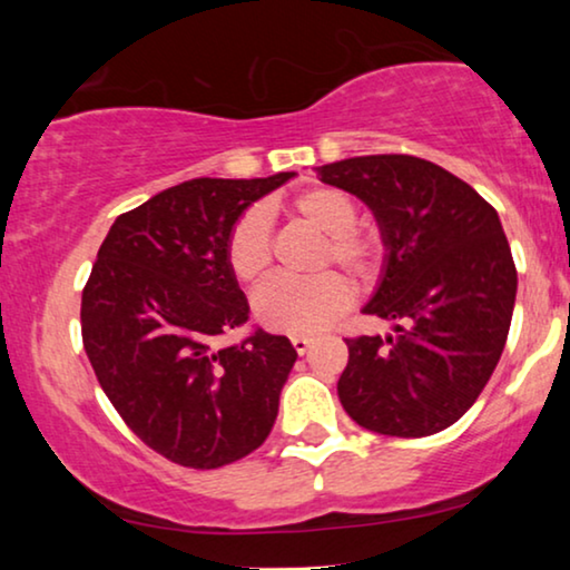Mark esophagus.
<instances>
[{"instance_id": "34e87169", "label": "esophagus", "mask_w": 570, "mask_h": 570, "mask_svg": "<svg viewBox=\"0 0 570 570\" xmlns=\"http://www.w3.org/2000/svg\"><path fill=\"white\" fill-rule=\"evenodd\" d=\"M291 342H293L295 353H298V355H306V353H308V347L314 345V340H311V337H303V334H295V337H291Z\"/></svg>"}]
</instances>
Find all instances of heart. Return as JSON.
<instances>
[{
	"label": "heart",
	"instance_id": "b5f03b06",
	"mask_svg": "<svg viewBox=\"0 0 570 570\" xmlns=\"http://www.w3.org/2000/svg\"><path fill=\"white\" fill-rule=\"evenodd\" d=\"M295 215L326 233L322 264L337 262L355 277L376 269L381 246L373 233L357 228V207L345 191L316 186L293 199ZM225 259L240 283H256L267 275L272 262V217L264 207H252L228 233ZM353 301L347 279L337 272L314 277H277L254 295V314L264 330L279 334H316L330 326Z\"/></svg>",
	"mask_w": 570,
	"mask_h": 570
}]
</instances>
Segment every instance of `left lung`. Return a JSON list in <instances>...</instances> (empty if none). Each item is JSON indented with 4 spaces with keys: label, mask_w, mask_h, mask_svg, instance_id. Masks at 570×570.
Masks as SVG:
<instances>
[{
    "label": "left lung",
    "mask_w": 570,
    "mask_h": 570,
    "mask_svg": "<svg viewBox=\"0 0 570 570\" xmlns=\"http://www.w3.org/2000/svg\"><path fill=\"white\" fill-rule=\"evenodd\" d=\"M376 217L384 267L363 314L394 334L347 340L337 394L357 425L423 439L472 407L501 361L517 267L501 217L470 184L415 155L316 168Z\"/></svg>",
    "instance_id": "left-lung-1"
}]
</instances>
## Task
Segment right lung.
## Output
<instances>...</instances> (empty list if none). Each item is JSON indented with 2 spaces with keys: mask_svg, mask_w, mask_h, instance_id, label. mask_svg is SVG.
<instances>
[{
  "mask_svg": "<svg viewBox=\"0 0 570 570\" xmlns=\"http://www.w3.org/2000/svg\"><path fill=\"white\" fill-rule=\"evenodd\" d=\"M295 174L191 178L119 215L82 291V342L116 412L147 446L194 470L259 449L298 353L254 330L225 259L228 233L256 199Z\"/></svg>",
  "mask_w": 570,
  "mask_h": 570,
  "instance_id": "obj_1",
  "label": "right lung"
}]
</instances>
